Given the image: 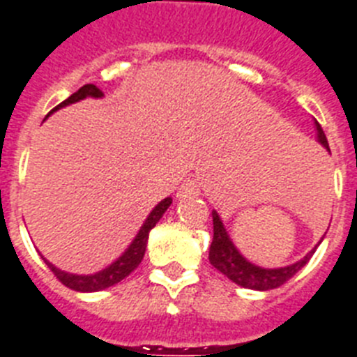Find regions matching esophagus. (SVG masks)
I'll return each mask as SVG.
<instances>
[{
    "label": "esophagus",
    "mask_w": 357,
    "mask_h": 357,
    "mask_svg": "<svg viewBox=\"0 0 357 357\" xmlns=\"http://www.w3.org/2000/svg\"><path fill=\"white\" fill-rule=\"evenodd\" d=\"M199 183L196 181V179L192 178H187L183 179V183L179 185L178 188V197L181 199V197H194V196H199Z\"/></svg>",
    "instance_id": "obj_1"
}]
</instances>
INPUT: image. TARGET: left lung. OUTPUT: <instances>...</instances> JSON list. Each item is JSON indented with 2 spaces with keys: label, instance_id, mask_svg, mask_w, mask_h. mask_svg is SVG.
<instances>
[{
  "label": "left lung",
  "instance_id": "left-lung-1",
  "mask_svg": "<svg viewBox=\"0 0 357 357\" xmlns=\"http://www.w3.org/2000/svg\"><path fill=\"white\" fill-rule=\"evenodd\" d=\"M316 123V131H318V142L327 149L328 153H331V149H328V142L327 136H325L324 129L318 122ZM212 219H213V238L212 244H210V252H208V259L210 264L213 266L215 269L226 275V277L230 278L231 282L238 284V286L248 287V289H257V291H268V289H275V287L284 286L289 278H293L303 266L307 264L309 259L312 257L314 250L307 253V255L303 257L302 260H298L296 264L286 266V268H278V269H262L259 266L250 264L246 259H244L241 253L235 250V246L231 244L230 237L226 234L225 226H222L221 219L217 215L215 212H212Z\"/></svg>",
  "mask_w": 357,
  "mask_h": 357
}]
</instances>
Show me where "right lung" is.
<instances>
[{
    "label": "right lung",
    "instance_id": "right-lung-1",
    "mask_svg": "<svg viewBox=\"0 0 357 357\" xmlns=\"http://www.w3.org/2000/svg\"><path fill=\"white\" fill-rule=\"evenodd\" d=\"M102 95H104L102 89H98L95 84H84L79 91L73 93L71 97H68L66 100L61 102L59 105H55L54 109L50 111V113H54L55 109L64 107V105L68 104L82 100V98L86 97H102ZM170 203H172L170 197L161 201L156 208L151 212V215L147 217V221L144 222L142 230L138 231V235H136V238L132 241L131 246L127 248V252L123 253L116 262H113L109 268H105L104 271L97 273V275H88V277H82V275H70V273H64L61 271V269L54 268L50 262H46V264H48V268L52 269V273L57 277V280L61 282V284H64L66 287H70V289L82 291V293H93V291H102L105 289V287L114 286V284H119V282L123 280L126 277H129V275H131L138 266H140L142 259H144L145 255V248H147L149 231L153 230L154 226H156V222L163 217V213H165V210L169 208Z\"/></svg>",
    "mask_w": 357,
    "mask_h": 357
}]
</instances>
